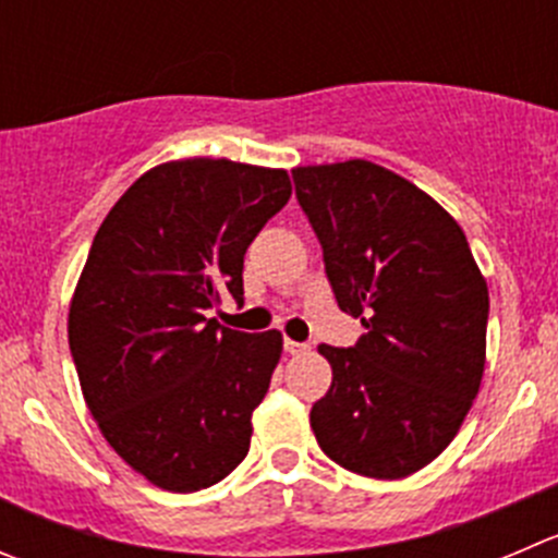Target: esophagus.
<instances>
[{"instance_id": "esophagus-1", "label": "esophagus", "mask_w": 558, "mask_h": 558, "mask_svg": "<svg viewBox=\"0 0 558 558\" xmlns=\"http://www.w3.org/2000/svg\"><path fill=\"white\" fill-rule=\"evenodd\" d=\"M283 349L289 351L291 356H296V354H307V351H311V345H307V343H296V340H286Z\"/></svg>"}]
</instances>
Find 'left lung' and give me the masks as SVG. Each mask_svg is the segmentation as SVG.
Segmentation results:
<instances>
[{
    "instance_id": "left-lung-1",
    "label": "left lung",
    "mask_w": 558,
    "mask_h": 558,
    "mask_svg": "<svg viewBox=\"0 0 558 558\" xmlns=\"http://www.w3.org/2000/svg\"><path fill=\"white\" fill-rule=\"evenodd\" d=\"M291 177L338 307L365 327L351 349L318 345L332 384L311 428L338 466L409 477L456 439L477 398L488 286L461 226L403 177L371 160Z\"/></svg>"
}]
</instances>
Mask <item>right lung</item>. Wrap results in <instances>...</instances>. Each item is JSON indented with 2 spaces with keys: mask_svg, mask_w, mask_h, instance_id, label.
<instances>
[{
  "mask_svg": "<svg viewBox=\"0 0 558 558\" xmlns=\"http://www.w3.org/2000/svg\"><path fill=\"white\" fill-rule=\"evenodd\" d=\"M289 198L283 169L171 160L138 177L92 240L70 354L100 434L158 488H209L251 450L283 338L220 327L207 311L223 294L242 302L247 245Z\"/></svg>",
  "mask_w": 558,
  "mask_h": 558,
  "instance_id": "1",
  "label": "right lung"
}]
</instances>
